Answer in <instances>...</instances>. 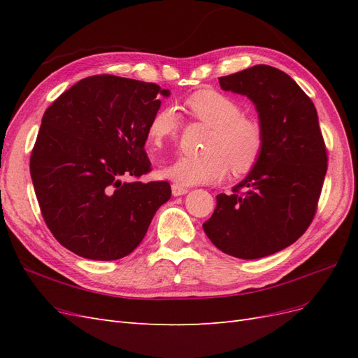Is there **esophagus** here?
Here are the masks:
<instances>
[{"label": "esophagus", "mask_w": 358, "mask_h": 358, "mask_svg": "<svg viewBox=\"0 0 358 358\" xmlns=\"http://www.w3.org/2000/svg\"><path fill=\"white\" fill-rule=\"evenodd\" d=\"M188 192V188H183L180 185H178V183H173L171 185V194L175 197H179V196H185V194Z\"/></svg>", "instance_id": "esophagus-1"}]
</instances>
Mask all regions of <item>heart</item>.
Wrapping results in <instances>:
<instances>
[{
  "mask_svg": "<svg viewBox=\"0 0 358 358\" xmlns=\"http://www.w3.org/2000/svg\"><path fill=\"white\" fill-rule=\"evenodd\" d=\"M192 117L212 127L204 143L206 154L180 155L159 173L178 185L189 187L220 182L231 169L236 175L251 170L264 146L263 127L255 117L242 115V106L215 90H200L185 100ZM180 128V116L173 106H164L148 125V140L157 148L173 142Z\"/></svg>",
  "mask_w": 358,
  "mask_h": 358,
  "instance_id": "1",
  "label": "heart"
}]
</instances>
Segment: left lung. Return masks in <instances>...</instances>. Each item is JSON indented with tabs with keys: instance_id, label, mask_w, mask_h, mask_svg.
<instances>
[{
	"instance_id": "left-lung-1",
	"label": "left lung",
	"mask_w": 358,
	"mask_h": 358,
	"mask_svg": "<svg viewBox=\"0 0 358 358\" xmlns=\"http://www.w3.org/2000/svg\"><path fill=\"white\" fill-rule=\"evenodd\" d=\"M220 85L255 104L264 146L233 194L216 196L203 230L225 254L263 258L308 230L327 173V150L315 106L287 73L259 64L220 78Z\"/></svg>"
}]
</instances>
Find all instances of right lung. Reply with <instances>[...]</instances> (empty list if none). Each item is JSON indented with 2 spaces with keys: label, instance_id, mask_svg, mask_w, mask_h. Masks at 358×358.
Returning <instances> with one entry per match:
<instances>
[{
  "label": "right lung",
  "instance_id": "add662e5",
  "mask_svg": "<svg viewBox=\"0 0 358 358\" xmlns=\"http://www.w3.org/2000/svg\"><path fill=\"white\" fill-rule=\"evenodd\" d=\"M169 90L91 76L43 115L29 159L32 185L53 237L79 257L119 259L143 241L171 188L140 182L150 171L148 125Z\"/></svg>",
  "mask_w": 358,
  "mask_h": 358
}]
</instances>
